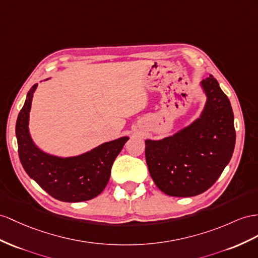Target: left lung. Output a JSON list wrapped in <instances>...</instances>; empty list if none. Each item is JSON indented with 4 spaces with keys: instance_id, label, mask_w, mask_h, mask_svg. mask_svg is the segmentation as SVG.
<instances>
[{
    "instance_id": "1",
    "label": "left lung",
    "mask_w": 258,
    "mask_h": 258,
    "mask_svg": "<svg viewBox=\"0 0 258 258\" xmlns=\"http://www.w3.org/2000/svg\"><path fill=\"white\" fill-rule=\"evenodd\" d=\"M200 86L206 96L200 116L172 135L145 141L149 173L169 196L204 193L220 176L234 150V116L228 97L213 76Z\"/></svg>"
}]
</instances>
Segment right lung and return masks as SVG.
Instances as JSON below:
<instances>
[{"mask_svg":"<svg viewBox=\"0 0 258 258\" xmlns=\"http://www.w3.org/2000/svg\"><path fill=\"white\" fill-rule=\"evenodd\" d=\"M37 87L38 84H35L28 91L16 122L18 155L23 168L55 200L68 203L92 200L107 186L112 164L130 137L105 142L77 156L61 157L47 153L37 146L29 132V113Z\"/></svg>","mask_w":258,"mask_h":258,"instance_id":"1","label":"right lung"}]
</instances>
